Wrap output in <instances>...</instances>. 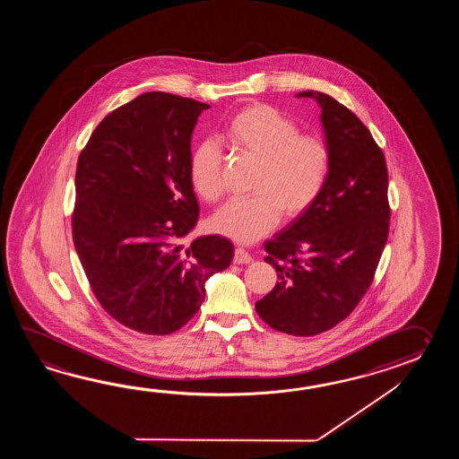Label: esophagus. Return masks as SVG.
I'll use <instances>...</instances> for the list:
<instances>
[{
  "label": "esophagus",
  "instance_id": "esophagus-1",
  "mask_svg": "<svg viewBox=\"0 0 459 459\" xmlns=\"http://www.w3.org/2000/svg\"><path fill=\"white\" fill-rule=\"evenodd\" d=\"M234 264H249L253 263V255L247 253L243 247H236L234 251Z\"/></svg>",
  "mask_w": 459,
  "mask_h": 459
}]
</instances>
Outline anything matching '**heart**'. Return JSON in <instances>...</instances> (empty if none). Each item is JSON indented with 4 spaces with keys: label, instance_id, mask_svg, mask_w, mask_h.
I'll use <instances>...</instances> for the list:
<instances>
[{
    "label": "heart",
    "instance_id": "b5f03b06",
    "mask_svg": "<svg viewBox=\"0 0 459 459\" xmlns=\"http://www.w3.org/2000/svg\"><path fill=\"white\" fill-rule=\"evenodd\" d=\"M226 143L255 160L253 195L231 200L212 218L218 233L238 243H254L279 225L282 213L302 216L320 198L332 170V152L322 137L300 134L299 125L269 105L239 109L225 129ZM196 195L216 202L223 194L221 152L215 141L196 144L188 160Z\"/></svg>",
    "mask_w": 459,
    "mask_h": 459
}]
</instances>
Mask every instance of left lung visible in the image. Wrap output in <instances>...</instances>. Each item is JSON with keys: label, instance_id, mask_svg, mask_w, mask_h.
Wrapping results in <instances>:
<instances>
[{"label": "left lung", "instance_id": "left-lung-1", "mask_svg": "<svg viewBox=\"0 0 459 459\" xmlns=\"http://www.w3.org/2000/svg\"><path fill=\"white\" fill-rule=\"evenodd\" d=\"M322 109L332 170L320 198L265 243L277 283L255 312L277 332L313 336L342 322L368 292L389 234L387 167L369 129L322 91H300Z\"/></svg>", "mask_w": 459, "mask_h": 459}]
</instances>
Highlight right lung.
<instances>
[{"mask_svg":"<svg viewBox=\"0 0 459 459\" xmlns=\"http://www.w3.org/2000/svg\"><path fill=\"white\" fill-rule=\"evenodd\" d=\"M208 108L147 91L111 111L78 157L74 244L100 305L134 332L182 328L205 300L206 281L233 261L223 236L184 244L198 221L192 133Z\"/></svg>","mask_w":459,"mask_h":459,"instance_id":"right-lung-1","label":"right lung"}]
</instances>
